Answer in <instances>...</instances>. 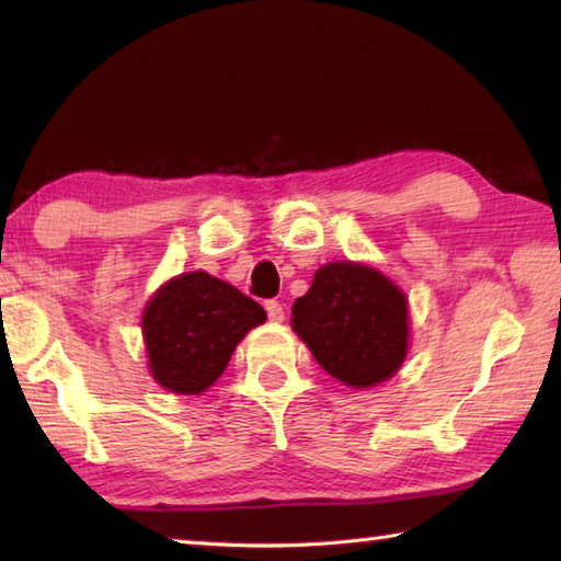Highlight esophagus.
I'll use <instances>...</instances> for the list:
<instances>
[{
    "label": "esophagus",
    "mask_w": 561,
    "mask_h": 561,
    "mask_svg": "<svg viewBox=\"0 0 561 561\" xmlns=\"http://www.w3.org/2000/svg\"><path fill=\"white\" fill-rule=\"evenodd\" d=\"M264 309H267V317H270V321H274V324H279V321H284V307L279 301H267L264 304Z\"/></svg>",
    "instance_id": "obj_1"
}]
</instances>
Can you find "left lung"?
Returning a JSON list of instances; mask_svg holds the SVG:
<instances>
[{
    "label": "left lung",
    "instance_id": "8db88e82",
    "mask_svg": "<svg viewBox=\"0 0 561 561\" xmlns=\"http://www.w3.org/2000/svg\"><path fill=\"white\" fill-rule=\"evenodd\" d=\"M291 329L317 364L348 388H371L401 371L411 346L408 297L381 270L339 260L319 267L294 301Z\"/></svg>",
    "mask_w": 561,
    "mask_h": 561
}]
</instances>
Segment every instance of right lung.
Returning a JSON list of instances; mask_svg holds the SVG:
<instances>
[{
    "mask_svg": "<svg viewBox=\"0 0 561 561\" xmlns=\"http://www.w3.org/2000/svg\"><path fill=\"white\" fill-rule=\"evenodd\" d=\"M264 319L260 304L232 284L203 270L178 274L160 284L140 317L148 371L170 393L201 396Z\"/></svg>",
    "mask_w": 561,
    "mask_h": 561,
    "instance_id": "1",
    "label": "right lung"
}]
</instances>
